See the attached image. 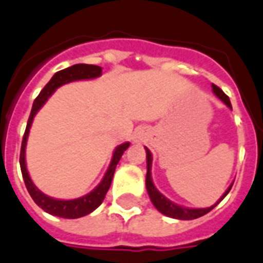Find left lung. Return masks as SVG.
I'll return each instance as SVG.
<instances>
[{
  "label": "left lung",
  "instance_id": "obj_1",
  "mask_svg": "<svg viewBox=\"0 0 263 263\" xmlns=\"http://www.w3.org/2000/svg\"><path fill=\"white\" fill-rule=\"evenodd\" d=\"M213 91H214L215 96L220 98L222 103L226 104L228 108L232 109L230 98L227 97L220 87H217L215 84H213ZM145 151H146V190H148L151 201H152V204L156 207L158 211H160L162 214L167 215V217H171V218H177V220H194V218H198V217L207 214L209 211H211V210L214 209L215 205L220 203L221 200L228 194V192L231 190L232 184L227 189L226 193L221 196L220 200H218L214 205L207 207V209H189V207L177 205V204H175L173 201H171L169 198H166L158 189L155 187L154 180H152V176H151V169H152V154H151V151H149L146 146H145Z\"/></svg>",
  "mask_w": 263,
  "mask_h": 263
}]
</instances>
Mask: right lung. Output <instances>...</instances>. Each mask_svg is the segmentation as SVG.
I'll return each mask as SVG.
<instances>
[{
  "label": "right lung",
  "mask_w": 263,
  "mask_h": 263,
  "mask_svg": "<svg viewBox=\"0 0 263 263\" xmlns=\"http://www.w3.org/2000/svg\"><path fill=\"white\" fill-rule=\"evenodd\" d=\"M103 73V70L100 66L94 65H74L70 66L67 69L60 70L58 73H54V76L50 79L46 86L43 87V90L39 92V96L35 98L33 101V105H32L31 115H29V120H28V124H26L25 134H24V138H22V145H21V156H20V163H21V171H22V177H24V182H25V186L28 189V192L31 194V197L33 198V201L41 207L42 210H45L46 213L52 215H58V217H63V218H80V217H84V215L90 214L91 211L97 209L100 204L103 203L105 194L108 192L109 186H111V182H112V176H114L115 167L120 162L121 156L125 152L128 146H129V142L121 143L115 148L114 154H112V159H111V163H109L108 169L104 175L103 180L98 184L97 187L94 189L92 192H90L86 196L79 198H73V200H58V198L49 197L46 194H43L39 189L33 184V182L29 177V173H28V169H26V162H25V148H26V141H28V135H29V129H31L32 121H33V117L36 115V112L39 109L42 108V105L46 101L48 98L52 96L56 88H59L60 86L63 84H67V83H71V81L77 80H90V79H96V77H100Z\"/></svg>",
  "instance_id": "obj_1"
}]
</instances>
